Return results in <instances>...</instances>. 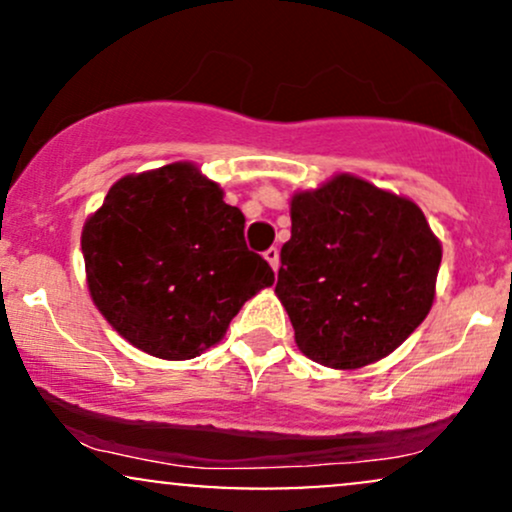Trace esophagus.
Segmentation results:
<instances>
[{
    "instance_id": "obj_1",
    "label": "esophagus",
    "mask_w": 512,
    "mask_h": 512,
    "mask_svg": "<svg viewBox=\"0 0 512 512\" xmlns=\"http://www.w3.org/2000/svg\"><path fill=\"white\" fill-rule=\"evenodd\" d=\"M264 260H267L269 264H272V269L276 272V269H279V250H276V248H269L267 252H264Z\"/></svg>"
}]
</instances>
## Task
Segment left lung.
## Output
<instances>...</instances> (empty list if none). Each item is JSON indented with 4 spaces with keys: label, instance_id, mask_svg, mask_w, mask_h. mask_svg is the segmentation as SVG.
I'll list each match as a JSON object with an SVG mask.
<instances>
[{
    "label": "left lung",
    "instance_id": "8db88e82",
    "mask_svg": "<svg viewBox=\"0 0 512 512\" xmlns=\"http://www.w3.org/2000/svg\"><path fill=\"white\" fill-rule=\"evenodd\" d=\"M438 238L407 197L334 175L291 199L276 296L305 356L361 368L397 349L436 296Z\"/></svg>",
    "mask_w": 512,
    "mask_h": 512
}]
</instances>
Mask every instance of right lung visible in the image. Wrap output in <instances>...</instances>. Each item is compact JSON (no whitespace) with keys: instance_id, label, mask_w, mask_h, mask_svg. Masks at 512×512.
Returning <instances> with one entry per match:
<instances>
[{"instance_id":"right-lung-1","label":"right lung","mask_w":512,"mask_h":512,"mask_svg":"<svg viewBox=\"0 0 512 512\" xmlns=\"http://www.w3.org/2000/svg\"><path fill=\"white\" fill-rule=\"evenodd\" d=\"M243 228V211L192 163L125 175L81 233L93 303L146 354L195 358L274 284Z\"/></svg>"}]
</instances>
